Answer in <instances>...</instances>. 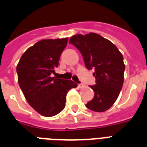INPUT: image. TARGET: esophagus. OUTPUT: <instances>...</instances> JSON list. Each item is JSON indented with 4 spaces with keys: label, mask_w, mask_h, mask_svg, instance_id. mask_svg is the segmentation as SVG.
Wrapping results in <instances>:
<instances>
[{
    "label": "esophagus",
    "mask_w": 147,
    "mask_h": 147,
    "mask_svg": "<svg viewBox=\"0 0 147 147\" xmlns=\"http://www.w3.org/2000/svg\"><path fill=\"white\" fill-rule=\"evenodd\" d=\"M78 87L79 88H84V85L83 84H78Z\"/></svg>",
    "instance_id": "34e87169"
}]
</instances>
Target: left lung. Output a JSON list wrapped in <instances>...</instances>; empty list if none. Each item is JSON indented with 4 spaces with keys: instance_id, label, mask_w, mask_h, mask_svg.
<instances>
[{
    "instance_id": "left-lung-1",
    "label": "left lung",
    "mask_w": 147,
    "mask_h": 147,
    "mask_svg": "<svg viewBox=\"0 0 147 147\" xmlns=\"http://www.w3.org/2000/svg\"><path fill=\"white\" fill-rule=\"evenodd\" d=\"M69 44L76 47L84 58L85 66L94 69L95 85L94 98L86 104L87 108L102 113L116 101L124 82L125 65L123 56L114 44L96 33L71 37Z\"/></svg>"
}]
</instances>
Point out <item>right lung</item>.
I'll return each mask as SVG.
<instances>
[{
    "mask_svg": "<svg viewBox=\"0 0 147 147\" xmlns=\"http://www.w3.org/2000/svg\"><path fill=\"white\" fill-rule=\"evenodd\" d=\"M67 42L68 38L39 40L25 51L16 66L19 85L26 100L45 117L60 113L68 91L78 86L71 80L52 77Z\"/></svg>",
    "mask_w": 147,
    "mask_h": 147,
    "instance_id": "1",
    "label": "right lung"
}]
</instances>
